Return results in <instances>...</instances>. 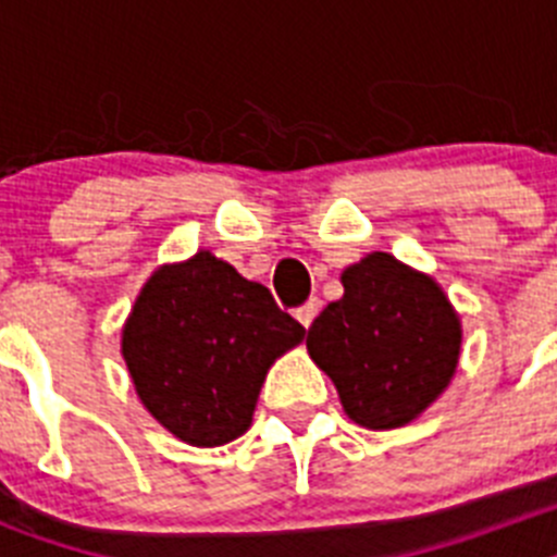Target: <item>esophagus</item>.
I'll list each match as a JSON object with an SVG mask.
<instances>
[{
	"instance_id": "1",
	"label": "esophagus",
	"mask_w": 557,
	"mask_h": 557,
	"mask_svg": "<svg viewBox=\"0 0 557 557\" xmlns=\"http://www.w3.org/2000/svg\"><path fill=\"white\" fill-rule=\"evenodd\" d=\"M318 312H321V301H318V298H309L304 307L295 309V318H298V323H301L304 329H309L314 318H318Z\"/></svg>"
}]
</instances>
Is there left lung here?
I'll list each match as a JSON object with an SVG mask.
<instances>
[{
  "label": "left lung",
  "instance_id": "left-lung-1",
  "mask_svg": "<svg viewBox=\"0 0 557 557\" xmlns=\"http://www.w3.org/2000/svg\"><path fill=\"white\" fill-rule=\"evenodd\" d=\"M339 282L343 298L309 326V357L359 426L410 424L455 376L460 318L435 278L382 250L343 270Z\"/></svg>",
  "mask_w": 557,
  "mask_h": 557
}]
</instances>
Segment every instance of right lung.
<instances>
[{
    "mask_svg": "<svg viewBox=\"0 0 557 557\" xmlns=\"http://www.w3.org/2000/svg\"><path fill=\"white\" fill-rule=\"evenodd\" d=\"M307 329L209 250L147 278L122 329V357L150 416L191 446L250 426L270 366Z\"/></svg>",
    "mask_w": 557,
    "mask_h": 557,
    "instance_id": "1",
    "label": "right lung"
}]
</instances>
